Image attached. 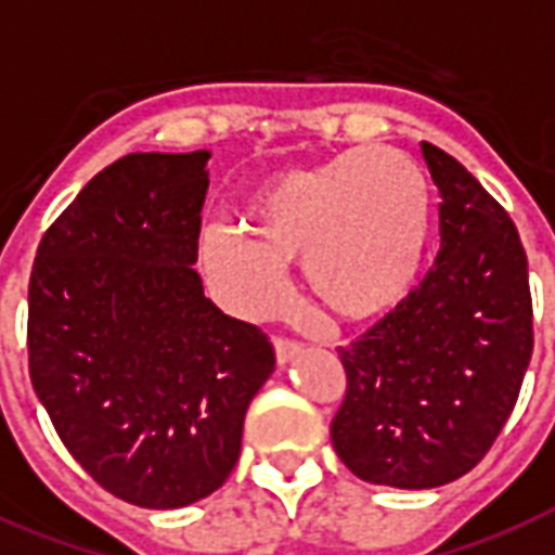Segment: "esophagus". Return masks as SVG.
<instances>
[{"label":"esophagus","mask_w":555,"mask_h":555,"mask_svg":"<svg viewBox=\"0 0 555 555\" xmlns=\"http://www.w3.org/2000/svg\"><path fill=\"white\" fill-rule=\"evenodd\" d=\"M304 353V345L300 341H292V338H278L274 341V356H278V364H289L295 356Z\"/></svg>","instance_id":"34e87169"}]
</instances>
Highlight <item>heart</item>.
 <instances>
[{"mask_svg":"<svg viewBox=\"0 0 555 555\" xmlns=\"http://www.w3.org/2000/svg\"><path fill=\"white\" fill-rule=\"evenodd\" d=\"M434 234L431 182L393 147L347 150L266 179L240 208V231L210 234L214 281L248 312L283 292L286 266L324 315L362 324L402 307L423 278Z\"/></svg>","mask_w":555,"mask_h":555,"instance_id":"1","label":"heart"}]
</instances>
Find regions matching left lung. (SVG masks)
<instances>
[{
	"label": "left lung",
	"instance_id": "left-lung-1",
	"mask_svg": "<svg viewBox=\"0 0 555 555\" xmlns=\"http://www.w3.org/2000/svg\"><path fill=\"white\" fill-rule=\"evenodd\" d=\"M440 251L411 298L350 347L333 446L356 478L434 489L475 469L509 420L532 356L518 229L466 167L423 141Z\"/></svg>",
	"mask_w": 555,
	"mask_h": 555
}]
</instances>
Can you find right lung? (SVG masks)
<instances>
[{
	"label": "right lung",
	"instance_id": "right-lung-1",
	"mask_svg": "<svg viewBox=\"0 0 555 555\" xmlns=\"http://www.w3.org/2000/svg\"><path fill=\"white\" fill-rule=\"evenodd\" d=\"M208 150L130 153L42 234L28 371L72 457L106 492L176 509L217 492L274 371L263 330L202 292Z\"/></svg>",
	"mask_w": 555,
	"mask_h": 555
}]
</instances>
